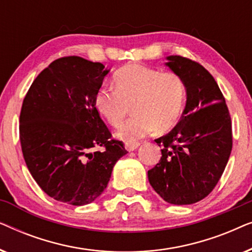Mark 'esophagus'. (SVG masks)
I'll use <instances>...</instances> for the list:
<instances>
[{
    "label": "esophagus",
    "instance_id": "esophagus-1",
    "mask_svg": "<svg viewBox=\"0 0 252 252\" xmlns=\"http://www.w3.org/2000/svg\"><path fill=\"white\" fill-rule=\"evenodd\" d=\"M139 146H140L139 142H126L125 143L126 150H128V151H133V150L137 149V148H139Z\"/></svg>",
    "mask_w": 252,
    "mask_h": 252
}]
</instances>
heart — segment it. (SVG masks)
Masks as SVG:
<instances>
[{"instance_id":"obj_1","label":"heart","mask_w":252,"mask_h":252,"mask_svg":"<svg viewBox=\"0 0 252 252\" xmlns=\"http://www.w3.org/2000/svg\"><path fill=\"white\" fill-rule=\"evenodd\" d=\"M113 82L116 89L102 87L96 91L94 105L112 126H118L132 106L134 115L117 130L120 139L135 142L155 128L164 132L178 123L187 89L177 72L129 64L116 72Z\"/></svg>"}]
</instances>
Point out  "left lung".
Segmentation results:
<instances>
[{"label": "left lung", "mask_w": 252, "mask_h": 252, "mask_svg": "<svg viewBox=\"0 0 252 252\" xmlns=\"http://www.w3.org/2000/svg\"><path fill=\"white\" fill-rule=\"evenodd\" d=\"M166 60L185 80L187 101L177 126L155 140L161 157L148 171V179L165 202L192 204L206 197L221 178L233 147L232 122L225 97L206 68L186 57Z\"/></svg>", "instance_id": "obj_1"}]
</instances>
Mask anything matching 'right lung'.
I'll return each mask as SVG.
<instances>
[{"instance_id": "right-lung-1", "label": "right lung", "mask_w": 252, "mask_h": 252, "mask_svg": "<svg viewBox=\"0 0 252 252\" xmlns=\"http://www.w3.org/2000/svg\"><path fill=\"white\" fill-rule=\"evenodd\" d=\"M68 56L37 75L24 98L19 137L24 159L48 196L71 205L94 202L113 166L127 154L95 109L94 95L110 70ZM102 147V151H97Z\"/></svg>"}]
</instances>
